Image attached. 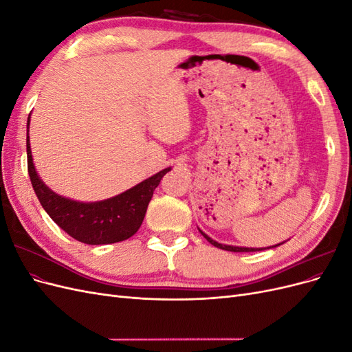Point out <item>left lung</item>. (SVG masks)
I'll use <instances>...</instances> for the list:
<instances>
[{
	"instance_id": "left-lung-1",
	"label": "left lung",
	"mask_w": 352,
	"mask_h": 352,
	"mask_svg": "<svg viewBox=\"0 0 352 352\" xmlns=\"http://www.w3.org/2000/svg\"><path fill=\"white\" fill-rule=\"evenodd\" d=\"M198 230L201 232V235L204 236L211 245H214V247H217V248H220V250H225V251H232V252H251V251H263V250H265V248H247V247H233V245H223V243H219L217 241H214V239H211L208 235H206L204 232H202L199 228H198ZM283 243V242H282ZM282 243H278V245H273V247H267V248H276V247H279V245H282Z\"/></svg>"
}]
</instances>
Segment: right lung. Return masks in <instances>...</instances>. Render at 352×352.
Here are the masks:
<instances>
[{
  "instance_id": "right-lung-1",
  "label": "right lung",
  "mask_w": 352,
  "mask_h": 352,
  "mask_svg": "<svg viewBox=\"0 0 352 352\" xmlns=\"http://www.w3.org/2000/svg\"><path fill=\"white\" fill-rule=\"evenodd\" d=\"M30 114L28 117L26 153L32 186L48 216L72 238L88 245H105L129 239L141 228L148 204L160 180L172 170L167 167L142 180L124 192L95 202L74 201L51 190L39 177L29 142Z\"/></svg>"
}]
</instances>
